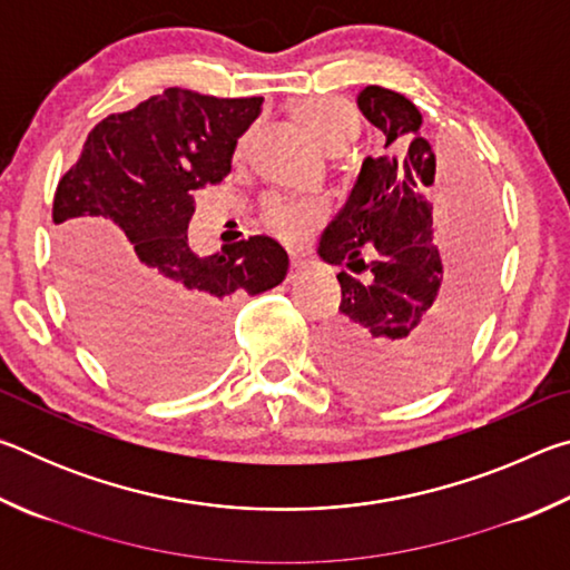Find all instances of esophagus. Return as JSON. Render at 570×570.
<instances>
[{"instance_id": "34e87169", "label": "esophagus", "mask_w": 570, "mask_h": 570, "mask_svg": "<svg viewBox=\"0 0 570 570\" xmlns=\"http://www.w3.org/2000/svg\"><path fill=\"white\" fill-rule=\"evenodd\" d=\"M304 276H306V262H302V258H292V268H288L286 282L296 284V282H302Z\"/></svg>"}]
</instances>
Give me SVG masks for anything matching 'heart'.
<instances>
[{"label":"heart","instance_id":"1","mask_svg":"<svg viewBox=\"0 0 570 570\" xmlns=\"http://www.w3.org/2000/svg\"><path fill=\"white\" fill-rule=\"evenodd\" d=\"M296 118L308 135L326 150H340L354 138L356 112L342 98H306L296 105ZM250 132L240 135L236 156L246 153ZM324 210L320 204H292V200L272 198L264 206V224L284 240H302L308 230L320 224Z\"/></svg>","mask_w":570,"mask_h":570}]
</instances>
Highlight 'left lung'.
Returning <instances> with one entry per match:
<instances>
[{"label": "left lung", "mask_w": 570, "mask_h": 570, "mask_svg": "<svg viewBox=\"0 0 570 570\" xmlns=\"http://www.w3.org/2000/svg\"><path fill=\"white\" fill-rule=\"evenodd\" d=\"M356 105L387 140L380 158H364L316 248L326 264L350 268L336 274L342 304L324 334V366L366 397H417L452 370L475 330L498 262L495 210L485 180L458 173L440 240L438 158L420 132V110L380 85Z\"/></svg>", "instance_id": "1"}]
</instances>
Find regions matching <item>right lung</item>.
<instances>
[{"label": "right lung", "instance_id": "add662e5", "mask_svg": "<svg viewBox=\"0 0 570 570\" xmlns=\"http://www.w3.org/2000/svg\"><path fill=\"white\" fill-rule=\"evenodd\" d=\"M262 102L168 88L95 125L57 183L65 296L85 342L132 390L208 380L224 362L230 304L286 278V250L268 236L214 256L188 246L193 190L228 176Z\"/></svg>", "mask_w": 570, "mask_h": 570}]
</instances>
